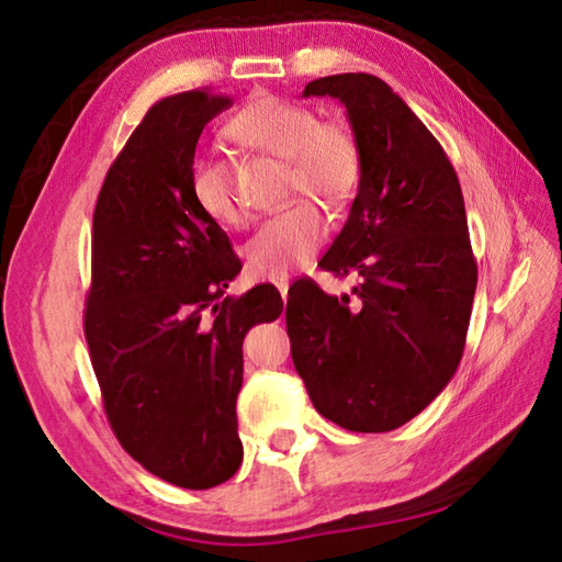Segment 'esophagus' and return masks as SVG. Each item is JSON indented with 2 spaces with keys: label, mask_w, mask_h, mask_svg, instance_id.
<instances>
[{
  "label": "esophagus",
  "mask_w": 562,
  "mask_h": 562,
  "mask_svg": "<svg viewBox=\"0 0 562 562\" xmlns=\"http://www.w3.org/2000/svg\"><path fill=\"white\" fill-rule=\"evenodd\" d=\"M274 288L280 290V294H282V300H288V290H290V278H280V280H274Z\"/></svg>",
  "instance_id": "obj_1"
}]
</instances>
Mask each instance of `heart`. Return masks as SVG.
Returning a JSON list of instances; mask_svg holds the SVG:
<instances>
[{"instance_id":"heart-1","label":"heart","mask_w":562,"mask_h":562,"mask_svg":"<svg viewBox=\"0 0 562 562\" xmlns=\"http://www.w3.org/2000/svg\"><path fill=\"white\" fill-rule=\"evenodd\" d=\"M227 136L240 146L288 160L290 195H312L325 205L347 203L361 176L357 138L341 123H329L297 101L260 97L227 123ZM188 188L205 217L217 225H240L231 173L217 158L195 156ZM327 217L310 201H297L265 221L245 243V265L255 278H284L319 250Z\"/></svg>"}]
</instances>
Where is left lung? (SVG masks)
Wrapping results in <instances>:
<instances>
[{"mask_svg":"<svg viewBox=\"0 0 562 562\" xmlns=\"http://www.w3.org/2000/svg\"><path fill=\"white\" fill-rule=\"evenodd\" d=\"M302 97L345 103L359 144L357 198L319 260L359 284L349 300L294 282L292 361L329 422L392 431L443 392L463 355L479 268L461 186L434 133L376 76H325Z\"/></svg>","mask_w":562,"mask_h":562,"instance_id":"1","label":"left lung"}]
</instances>
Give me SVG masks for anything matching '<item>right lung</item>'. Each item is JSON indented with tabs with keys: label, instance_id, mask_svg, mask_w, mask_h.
<instances>
[{
	"label": "right lung",
	"instance_id": "right-lung-1",
	"mask_svg": "<svg viewBox=\"0 0 562 562\" xmlns=\"http://www.w3.org/2000/svg\"><path fill=\"white\" fill-rule=\"evenodd\" d=\"M227 106L221 93L183 91L131 133L93 211L83 312L113 434L146 471L190 491L240 469L243 339L282 312L272 284L221 300L243 265L188 188L198 138Z\"/></svg>",
	"mask_w": 562,
	"mask_h": 562
}]
</instances>
